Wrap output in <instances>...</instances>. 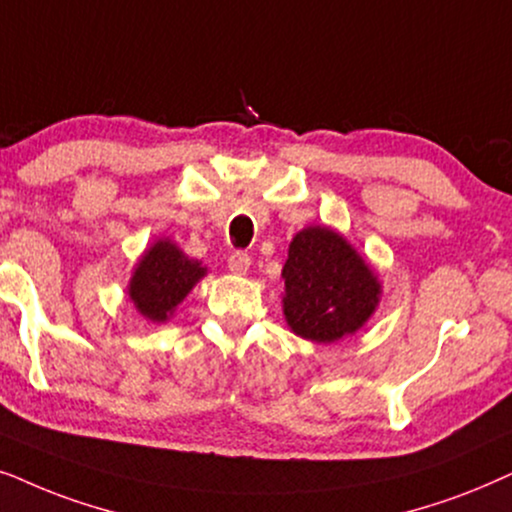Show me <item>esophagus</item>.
Listing matches in <instances>:
<instances>
[{"mask_svg":"<svg viewBox=\"0 0 512 512\" xmlns=\"http://www.w3.org/2000/svg\"><path fill=\"white\" fill-rule=\"evenodd\" d=\"M227 264H229L231 274L243 276V274H248V269H250V257L245 255V252H231Z\"/></svg>","mask_w":512,"mask_h":512,"instance_id":"1","label":"esophagus"}]
</instances>
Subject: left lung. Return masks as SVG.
<instances>
[{"label":"left lung","mask_w":512,"mask_h":512,"mask_svg":"<svg viewBox=\"0 0 512 512\" xmlns=\"http://www.w3.org/2000/svg\"><path fill=\"white\" fill-rule=\"evenodd\" d=\"M283 313L295 335L332 344L363 327L377 309L381 283L358 250L330 227L292 238L283 267Z\"/></svg>","instance_id":"left-lung-1"}]
</instances>
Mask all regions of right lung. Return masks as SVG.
<instances>
[{
    "mask_svg": "<svg viewBox=\"0 0 512 512\" xmlns=\"http://www.w3.org/2000/svg\"><path fill=\"white\" fill-rule=\"evenodd\" d=\"M203 276L206 267L199 260L187 257L168 238H159L135 264L128 297L147 320L166 323Z\"/></svg>",
    "mask_w": 512,
    "mask_h": 512,
    "instance_id": "right-lung-1",
    "label": "right lung"
}]
</instances>
